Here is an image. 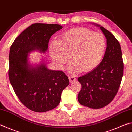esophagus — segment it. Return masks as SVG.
<instances>
[{
  "label": "esophagus",
  "mask_w": 132,
  "mask_h": 132,
  "mask_svg": "<svg viewBox=\"0 0 132 132\" xmlns=\"http://www.w3.org/2000/svg\"><path fill=\"white\" fill-rule=\"evenodd\" d=\"M69 81H70V83H72L74 82V81H76V78L75 77V76L73 75L69 76Z\"/></svg>",
  "instance_id": "1"
}]
</instances>
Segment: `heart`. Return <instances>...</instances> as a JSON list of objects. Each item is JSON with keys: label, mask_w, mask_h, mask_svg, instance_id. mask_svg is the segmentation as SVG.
I'll use <instances>...</instances> for the list:
<instances>
[{"label": "heart", "mask_w": 132, "mask_h": 132, "mask_svg": "<svg viewBox=\"0 0 132 132\" xmlns=\"http://www.w3.org/2000/svg\"><path fill=\"white\" fill-rule=\"evenodd\" d=\"M106 48V41L100 33L89 29L77 28L64 32L61 40H52L50 54L59 68H63L70 59L71 72L77 73L82 69L89 71L99 65Z\"/></svg>", "instance_id": "1"}]
</instances>
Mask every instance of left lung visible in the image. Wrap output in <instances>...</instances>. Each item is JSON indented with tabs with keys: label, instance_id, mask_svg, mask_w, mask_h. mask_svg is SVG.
I'll use <instances>...</instances> for the list:
<instances>
[{
	"label": "left lung",
	"instance_id": "8db88e82",
	"mask_svg": "<svg viewBox=\"0 0 132 132\" xmlns=\"http://www.w3.org/2000/svg\"><path fill=\"white\" fill-rule=\"evenodd\" d=\"M100 29L107 39L104 58L94 70L78 78L82 85L78 95V102L91 109L104 107L114 99L123 74L120 44L106 29L103 26H100Z\"/></svg>",
	"mask_w": 132,
	"mask_h": 132
}]
</instances>
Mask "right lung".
Masks as SVG:
<instances>
[{"instance_id":"obj_1","label":"right lung","mask_w":132,"mask_h":132,"mask_svg":"<svg viewBox=\"0 0 132 132\" xmlns=\"http://www.w3.org/2000/svg\"><path fill=\"white\" fill-rule=\"evenodd\" d=\"M62 28L57 24L34 23L16 38L10 49V82L21 102L33 111L46 112L58 106L62 92L69 84L63 71L51 70L44 64L32 68L28 62V53L46 51L50 37Z\"/></svg>"}]
</instances>
